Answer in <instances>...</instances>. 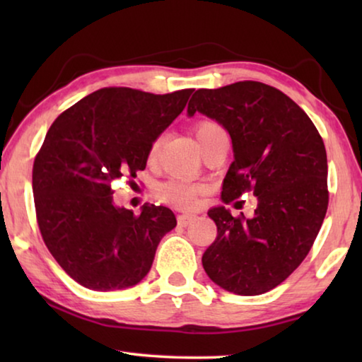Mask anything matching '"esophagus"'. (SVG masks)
<instances>
[{
  "instance_id": "1",
  "label": "esophagus",
  "mask_w": 362,
  "mask_h": 362,
  "mask_svg": "<svg viewBox=\"0 0 362 362\" xmlns=\"http://www.w3.org/2000/svg\"><path fill=\"white\" fill-rule=\"evenodd\" d=\"M193 220H196V216H193V214H182V216L177 217V223L180 226H188Z\"/></svg>"
}]
</instances>
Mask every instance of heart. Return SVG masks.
<instances>
[{
	"label": "heart",
	"instance_id": "1",
	"mask_svg": "<svg viewBox=\"0 0 362 362\" xmlns=\"http://www.w3.org/2000/svg\"><path fill=\"white\" fill-rule=\"evenodd\" d=\"M222 131V126L214 119H199L194 124V136L198 139L199 145L206 144L211 137ZM158 146V140H155V142L150 145L148 153H146L148 163H153L156 159ZM206 192L207 188L204 185L179 179H170L168 182H163L155 188V194L159 201H163V203H166L169 206L179 207V209H193V207L198 206L201 196Z\"/></svg>",
	"mask_w": 362,
	"mask_h": 362
}]
</instances>
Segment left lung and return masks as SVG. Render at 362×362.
I'll return each instance as SVG.
<instances>
[{
	"label": "left lung",
	"instance_id": "obj_1",
	"mask_svg": "<svg viewBox=\"0 0 362 362\" xmlns=\"http://www.w3.org/2000/svg\"><path fill=\"white\" fill-rule=\"evenodd\" d=\"M228 131L235 161L222 185L225 204L252 192V218L223 206L209 216L217 238L203 255L207 276L238 296L274 289L308 255L329 204L322 137L291 97L259 81L198 89L188 102Z\"/></svg>",
	"mask_w": 362,
	"mask_h": 362
}]
</instances>
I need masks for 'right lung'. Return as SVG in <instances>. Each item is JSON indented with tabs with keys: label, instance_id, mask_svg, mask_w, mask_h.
<instances>
[{
	"label": "right lung",
	"instance_id": "obj_1",
	"mask_svg": "<svg viewBox=\"0 0 362 362\" xmlns=\"http://www.w3.org/2000/svg\"><path fill=\"white\" fill-rule=\"evenodd\" d=\"M193 89L150 94L103 88L52 122L33 163V196L42 241L64 272L93 291L136 286L150 272L174 212L113 204L112 182L136 177L146 153L185 108Z\"/></svg>",
	"mask_w": 362,
	"mask_h": 362
}]
</instances>
